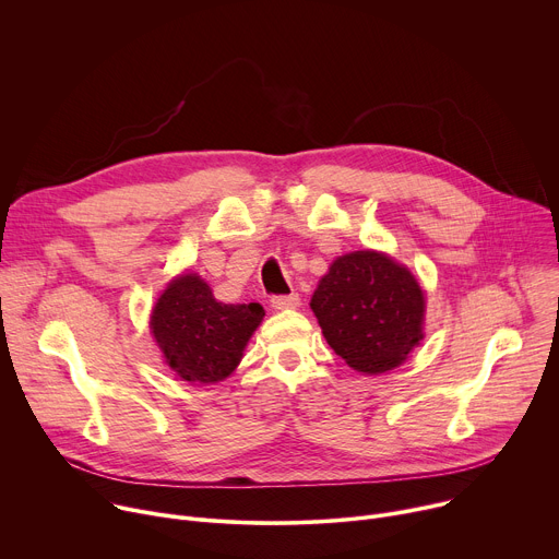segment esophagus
<instances>
[{
  "mask_svg": "<svg viewBox=\"0 0 559 559\" xmlns=\"http://www.w3.org/2000/svg\"><path fill=\"white\" fill-rule=\"evenodd\" d=\"M271 306L277 308V311H288V308H297L299 306V295L290 293V295H273L271 297Z\"/></svg>",
  "mask_w": 559,
  "mask_h": 559,
  "instance_id": "esophagus-1",
  "label": "esophagus"
}]
</instances>
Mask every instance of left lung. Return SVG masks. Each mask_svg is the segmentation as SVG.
I'll return each instance as SVG.
<instances>
[{"label": "left lung", "instance_id": "8db88e82", "mask_svg": "<svg viewBox=\"0 0 559 559\" xmlns=\"http://www.w3.org/2000/svg\"><path fill=\"white\" fill-rule=\"evenodd\" d=\"M329 346L359 373H384L421 340L424 293L408 269L376 251L337 258L311 299Z\"/></svg>", "mask_w": 559, "mask_h": 559}]
</instances>
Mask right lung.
<instances>
[{"label": "right lung", "mask_w": 559, "mask_h": 559, "mask_svg": "<svg viewBox=\"0 0 559 559\" xmlns=\"http://www.w3.org/2000/svg\"><path fill=\"white\" fill-rule=\"evenodd\" d=\"M262 318L258 301L222 304L204 280L181 275L157 299L151 329L181 380L213 384L233 373Z\"/></svg>", "instance_id": "right-lung-1"}]
</instances>
